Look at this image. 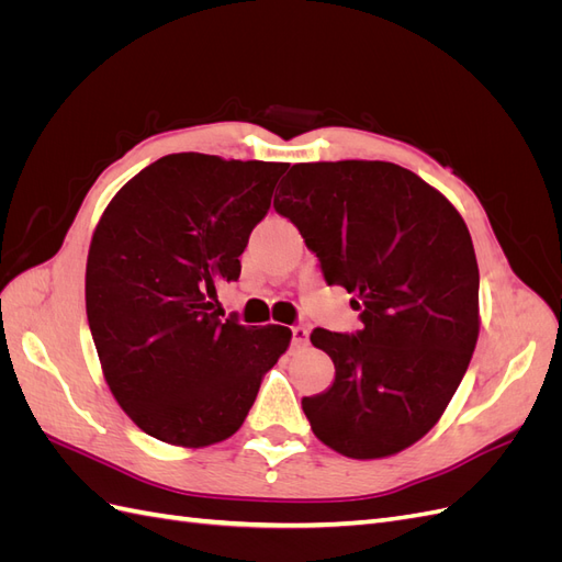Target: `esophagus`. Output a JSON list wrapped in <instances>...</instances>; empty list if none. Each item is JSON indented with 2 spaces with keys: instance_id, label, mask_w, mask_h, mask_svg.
Here are the masks:
<instances>
[{
  "instance_id": "obj_1",
  "label": "esophagus",
  "mask_w": 562,
  "mask_h": 562,
  "mask_svg": "<svg viewBox=\"0 0 562 562\" xmlns=\"http://www.w3.org/2000/svg\"><path fill=\"white\" fill-rule=\"evenodd\" d=\"M291 333H293V347H304V345H307V339H310V330L307 328H304V326H293Z\"/></svg>"
}]
</instances>
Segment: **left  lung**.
Returning a JSON list of instances; mask_svg holds the SVG:
<instances>
[{
  "label": "left lung",
  "mask_w": 562,
  "mask_h": 562,
  "mask_svg": "<svg viewBox=\"0 0 562 562\" xmlns=\"http://www.w3.org/2000/svg\"><path fill=\"white\" fill-rule=\"evenodd\" d=\"M274 209L300 229L361 330L316 328L335 382L302 398L312 431L351 459L396 454L427 434L479 339V262L452 203L389 161L295 164Z\"/></svg>",
  "instance_id": "8db88e82"
}]
</instances>
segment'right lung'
<instances>
[{
	"label": "right lung",
	"mask_w": 562,
	"mask_h": 562,
	"mask_svg": "<svg viewBox=\"0 0 562 562\" xmlns=\"http://www.w3.org/2000/svg\"><path fill=\"white\" fill-rule=\"evenodd\" d=\"M288 164L168 155L131 178L93 232L87 316L122 411L164 443L206 448L239 431L283 326L220 318L252 227ZM225 316V314H223Z\"/></svg>",
	"instance_id": "1"
}]
</instances>
